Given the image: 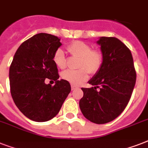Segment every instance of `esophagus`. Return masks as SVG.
Masks as SVG:
<instances>
[{"label":"esophagus","instance_id":"1","mask_svg":"<svg viewBox=\"0 0 148 148\" xmlns=\"http://www.w3.org/2000/svg\"><path fill=\"white\" fill-rule=\"evenodd\" d=\"M77 87H76L75 85H73V84H71V90H74L75 89H77Z\"/></svg>","mask_w":148,"mask_h":148}]
</instances>
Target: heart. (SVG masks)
<instances>
[{"label":"heart","instance_id":"obj_1","mask_svg":"<svg viewBox=\"0 0 148 148\" xmlns=\"http://www.w3.org/2000/svg\"><path fill=\"white\" fill-rule=\"evenodd\" d=\"M67 51L72 55L80 58L78 67L81 69L74 71L67 70L62 74L64 80L73 85H80L88 78V72L95 74L101 68L103 63V55L101 51L91 50V47L87 43L77 40L67 46ZM53 63L59 68L66 67L64 52L62 49H58L53 57Z\"/></svg>","mask_w":148,"mask_h":148}]
</instances>
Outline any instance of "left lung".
<instances>
[{"label": "left lung", "instance_id": "8db88e82", "mask_svg": "<svg viewBox=\"0 0 148 148\" xmlns=\"http://www.w3.org/2000/svg\"><path fill=\"white\" fill-rule=\"evenodd\" d=\"M97 44L103 63L88 81L93 87L81 88L84 96L79 106L87 119L102 124L112 121L125 109L135 85L136 71L131 51L119 39L101 37Z\"/></svg>", "mask_w": 148, "mask_h": 148}]
</instances>
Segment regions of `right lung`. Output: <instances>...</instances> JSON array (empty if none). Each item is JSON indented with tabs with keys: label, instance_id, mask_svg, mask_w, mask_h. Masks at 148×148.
Listing matches in <instances>:
<instances>
[{
	"label": "right lung",
	"instance_id": "right-lung-1",
	"mask_svg": "<svg viewBox=\"0 0 148 148\" xmlns=\"http://www.w3.org/2000/svg\"><path fill=\"white\" fill-rule=\"evenodd\" d=\"M61 45L56 36L37 34L22 43L13 58L9 70L10 94L21 112L34 121H47L55 117L71 90L69 82L58 80L53 60ZM46 78L56 84L46 85Z\"/></svg>",
	"mask_w": 148,
	"mask_h": 148
}]
</instances>
